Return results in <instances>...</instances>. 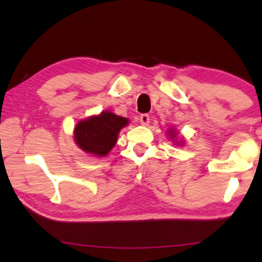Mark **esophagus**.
<instances>
[{
    "mask_svg": "<svg viewBox=\"0 0 262 262\" xmlns=\"http://www.w3.org/2000/svg\"><path fill=\"white\" fill-rule=\"evenodd\" d=\"M140 122L141 124H143V126H148L149 122H150V118H149L148 114L140 115Z\"/></svg>",
    "mask_w": 262,
    "mask_h": 262,
    "instance_id": "34e87169",
    "label": "esophagus"
}]
</instances>
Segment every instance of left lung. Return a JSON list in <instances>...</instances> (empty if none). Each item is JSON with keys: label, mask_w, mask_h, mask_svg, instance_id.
Wrapping results in <instances>:
<instances>
[{"label": "left lung", "mask_w": 262, "mask_h": 262, "mask_svg": "<svg viewBox=\"0 0 262 262\" xmlns=\"http://www.w3.org/2000/svg\"><path fill=\"white\" fill-rule=\"evenodd\" d=\"M168 130H169V132H168V135L170 136V139L175 140V139H176V132H175V129H172V128H171V129H168ZM175 143L178 144L177 141H175ZM180 144H183V142H181Z\"/></svg>", "instance_id": "left-lung-1"}]
</instances>
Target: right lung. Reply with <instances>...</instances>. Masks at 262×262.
<instances>
[{"mask_svg": "<svg viewBox=\"0 0 262 262\" xmlns=\"http://www.w3.org/2000/svg\"><path fill=\"white\" fill-rule=\"evenodd\" d=\"M129 120L105 111L99 115L80 120L74 127L73 138L78 147L87 154L103 157L108 154L118 141V135Z\"/></svg>", "mask_w": 262, "mask_h": 262, "instance_id": "obj_1", "label": "right lung"}]
</instances>
